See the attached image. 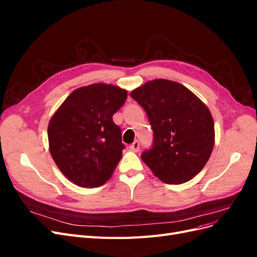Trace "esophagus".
<instances>
[{
  "label": "esophagus",
  "instance_id": "obj_1",
  "mask_svg": "<svg viewBox=\"0 0 257 257\" xmlns=\"http://www.w3.org/2000/svg\"><path fill=\"white\" fill-rule=\"evenodd\" d=\"M130 149L133 151V152H138V150H139V143L137 141L134 142L133 144L130 146Z\"/></svg>",
  "mask_w": 257,
  "mask_h": 257
}]
</instances>
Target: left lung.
<instances>
[{"instance_id": "1", "label": "left lung", "mask_w": 257, "mask_h": 257, "mask_svg": "<svg viewBox=\"0 0 257 257\" xmlns=\"http://www.w3.org/2000/svg\"><path fill=\"white\" fill-rule=\"evenodd\" d=\"M153 130L151 149L142 160L167 184L188 182L204 168L214 146V123L208 107L184 85L166 79L132 91Z\"/></svg>"}]
</instances>
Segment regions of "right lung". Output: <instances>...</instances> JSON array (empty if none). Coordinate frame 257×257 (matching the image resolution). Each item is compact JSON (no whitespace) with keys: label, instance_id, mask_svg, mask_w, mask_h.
Instances as JSON below:
<instances>
[{"label":"right lung","instance_id":"add662e5","mask_svg":"<svg viewBox=\"0 0 257 257\" xmlns=\"http://www.w3.org/2000/svg\"><path fill=\"white\" fill-rule=\"evenodd\" d=\"M127 91L106 83L76 89L48 125L51 157L68 180L82 188L104 184L122 158L121 128L112 115Z\"/></svg>","mask_w":257,"mask_h":257}]
</instances>
